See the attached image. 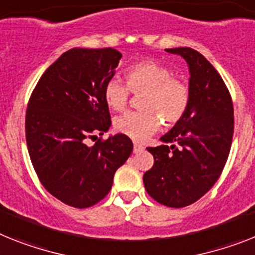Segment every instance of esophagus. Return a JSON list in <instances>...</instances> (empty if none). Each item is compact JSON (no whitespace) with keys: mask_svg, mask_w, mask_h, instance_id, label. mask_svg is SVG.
I'll use <instances>...</instances> for the list:
<instances>
[{"mask_svg":"<svg viewBox=\"0 0 255 255\" xmlns=\"http://www.w3.org/2000/svg\"><path fill=\"white\" fill-rule=\"evenodd\" d=\"M144 150V147L141 146L140 144H134L133 145V153L137 154V153H141V151Z\"/></svg>","mask_w":255,"mask_h":255,"instance_id":"34e87169","label":"esophagus"}]
</instances>
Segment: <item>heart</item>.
Wrapping results in <instances>:
<instances>
[{
  "label": "heart",
  "mask_w": 255,
  "mask_h": 255,
  "mask_svg": "<svg viewBox=\"0 0 255 255\" xmlns=\"http://www.w3.org/2000/svg\"><path fill=\"white\" fill-rule=\"evenodd\" d=\"M126 84L119 79H110L104 85V100L111 110L126 108L132 93H144L141 98L142 111H128L114 121L115 131L132 138L145 141L160 126L172 127L187 114L190 104L189 85L172 76V71L151 59L136 62L124 71Z\"/></svg>",
  "instance_id": "1"
}]
</instances>
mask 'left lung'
Masks as SVG:
<instances>
[{"mask_svg": "<svg viewBox=\"0 0 255 255\" xmlns=\"http://www.w3.org/2000/svg\"><path fill=\"white\" fill-rule=\"evenodd\" d=\"M166 51L181 55L189 66L190 104L183 119L160 137L164 145L147 147L154 164L144 174V185L157 202L179 209L200 200L219 179L235 119L230 91L204 55L190 48Z\"/></svg>", "mask_w": 255, "mask_h": 255, "instance_id": "1", "label": "left lung"}]
</instances>
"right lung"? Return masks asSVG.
Segmentation results:
<instances>
[{
  "label": "right lung",
  "instance_id": "obj_1",
  "mask_svg": "<svg viewBox=\"0 0 255 255\" xmlns=\"http://www.w3.org/2000/svg\"><path fill=\"white\" fill-rule=\"evenodd\" d=\"M122 54L113 48H74L42 74L25 113V140L38 180L51 196L76 209L91 207L110 192L114 174L133 144L109 131L111 118L104 85Z\"/></svg>",
  "mask_w": 255,
  "mask_h": 255
}]
</instances>
